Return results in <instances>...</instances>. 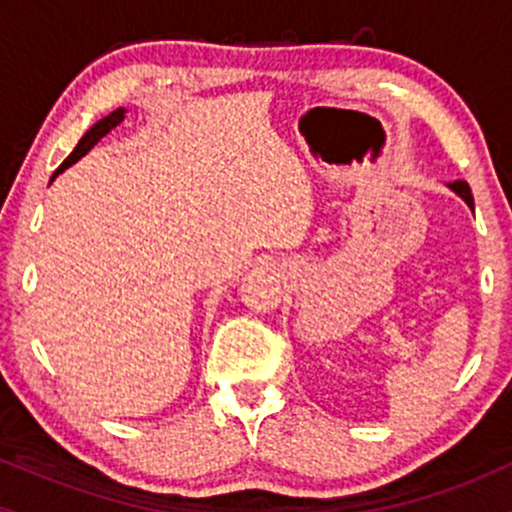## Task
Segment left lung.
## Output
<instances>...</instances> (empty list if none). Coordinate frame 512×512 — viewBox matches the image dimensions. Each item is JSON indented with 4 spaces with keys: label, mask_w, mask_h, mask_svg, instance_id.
<instances>
[{
    "label": "left lung",
    "mask_w": 512,
    "mask_h": 512,
    "mask_svg": "<svg viewBox=\"0 0 512 512\" xmlns=\"http://www.w3.org/2000/svg\"><path fill=\"white\" fill-rule=\"evenodd\" d=\"M450 190H455L457 195H460L464 202L469 204V207L474 209V197H472V190H469V185L464 180H455V182H450Z\"/></svg>",
    "instance_id": "obj_1"
}]
</instances>
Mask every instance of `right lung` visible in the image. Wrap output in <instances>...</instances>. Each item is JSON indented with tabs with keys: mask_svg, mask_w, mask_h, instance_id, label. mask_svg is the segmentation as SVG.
I'll return each mask as SVG.
<instances>
[{
	"mask_svg": "<svg viewBox=\"0 0 512 512\" xmlns=\"http://www.w3.org/2000/svg\"><path fill=\"white\" fill-rule=\"evenodd\" d=\"M125 113H127L125 108H117V110H113V113H110V115H105L103 120H98L96 125H93L91 129H88V132L84 134V137L79 139V144H76V149H74L72 154H69L67 158H64V163H62L60 168L55 170V175H52V178H57V175H60L62 170H67L69 166H72V163L79 161L81 156H86L88 151H91L93 146H96L98 142H101V139L105 137V134L110 132V129H115L117 125H120L122 120H125Z\"/></svg>",
	"mask_w": 512,
	"mask_h": 512,
	"instance_id": "obj_1",
	"label": "right lung"
}]
</instances>
